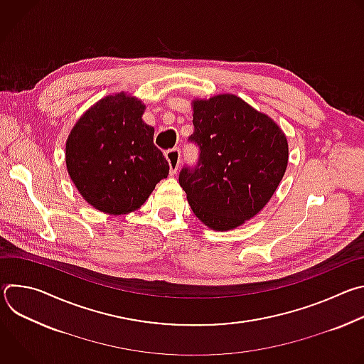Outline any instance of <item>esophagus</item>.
I'll return each mask as SVG.
<instances>
[{
    "instance_id": "obj_1",
    "label": "esophagus",
    "mask_w": 364,
    "mask_h": 364,
    "mask_svg": "<svg viewBox=\"0 0 364 364\" xmlns=\"http://www.w3.org/2000/svg\"><path fill=\"white\" fill-rule=\"evenodd\" d=\"M166 159L170 164V174L174 176L180 167V160H181V154L178 148H171L166 152Z\"/></svg>"
}]
</instances>
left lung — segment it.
Wrapping results in <instances>:
<instances>
[{"label": "left lung", "mask_w": 364, "mask_h": 364, "mask_svg": "<svg viewBox=\"0 0 364 364\" xmlns=\"http://www.w3.org/2000/svg\"><path fill=\"white\" fill-rule=\"evenodd\" d=\"M198 148L194 166L186 164L178 183L194 215L215 230L240 226L264 209L288 164V142L281 128L235 95L194 102Z\"/></svg>", "instance_id": "8db88e82"}]
</instances>
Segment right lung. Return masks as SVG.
<instances>
[{
    "label": "right lung",
    "mask_w": 364,
    "mask_h": 364,
    "mask_svg": "<svg viewBox=\"0 0 364 364\" xmlns=\"http://www.w3.org/2000/svg\"><path fill=\"white\" fill-rule=\"evenodd\" d=\"M144 105L124 93L99 100L75 125L66 142L72 181L95 209L131 213L168 176L170 166L154 145Z\"/></svg>",
    "instance_id": "right-lung-1"
}]
</instances>
